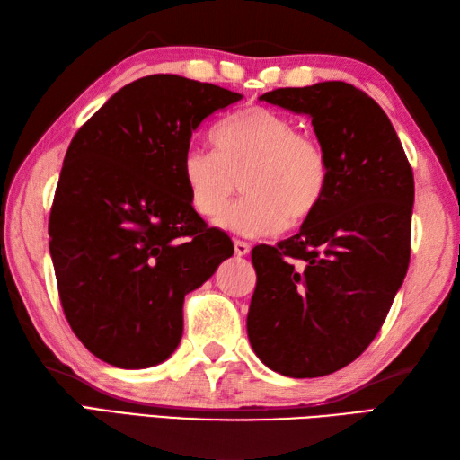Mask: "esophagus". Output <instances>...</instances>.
<instances>
[{"label":"esophagus","instance_id":"1","mask_svg":"<svg viewBox=\"0 0 460 460\" xmlns=\"http://www.w3.org/2000/svg\"><path fill=\"white\" fill-rule=\"evenodd\" d=\"M249 251H251V245H249L247 241L235 239V255H237V257H245V255H249Z\"/></svg>","mask_w":460,"mask_h":460}]
</instances>
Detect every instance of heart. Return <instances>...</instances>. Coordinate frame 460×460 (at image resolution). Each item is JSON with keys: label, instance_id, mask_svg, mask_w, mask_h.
I'll return each instance as SVG.
<instances>
[{"label": "heart", "instance_id": "b5f03b06", "mask_svg": "<svg viewBox=\"0 0 460 460\" xmlns=\"http://www.w3.org/2000/svg\"><path fill=\"white\" fill-rule=\"evenodd\" d=\"M215 146L217 150L191 146L183 154L181 175L193 209L208 219L221 215L223 229L245 237L277 235L288 221L310 219L326 198L324 146L296 132L287 114L247 106L219 126ZM241 179L248 195L226 210Z\"/></svg>", "mask_w": 460, "mask_h": 460}]
</instances>
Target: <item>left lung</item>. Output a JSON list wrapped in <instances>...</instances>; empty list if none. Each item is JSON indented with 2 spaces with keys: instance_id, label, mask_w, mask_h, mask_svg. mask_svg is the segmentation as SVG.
Wrapping results in <instances>:
<instances>
[{
  "instance_id": "8db88e82",
  "label": "left lung",
  "mask_w": 460,
  "mask_h": 460,
  "mask_svg": "<svg viewBox=\"0 0 460 460\" xmlns=\"http://www.w3.org/2000/svg\"><path fill=\"white\" fill-rule=\"evenodd\" d=\"M261 101L310 116L330 185L296 235L252 249L257 287L247 334L279 374L328 376L371 344L403 285L413 170L387 114L354 84L277 89Z\"/></svg>"
}]
</instances>
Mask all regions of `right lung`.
Returning a JSON list of instances; mask_svg holds the SVG:
<instances>
[{
    "mask_svg": "<svg viewBox=\"0 0 460 460\" xmlns=\"http://www.w3.org/2000/svg\"><path fill=\"white\" fill-rule=\"evenodd\" d=\"M239 93L150 75L106 101L65 154L49 251L75 336L106 364L168 359L183 332V298L233 255L223 231L190 201L183 154L198 126Z\"/></svg>",
    "mask_w": 460,
    "mask_h": 460,
    "instance_id": "1",
    "label": "right lung"
}]
</instances>
